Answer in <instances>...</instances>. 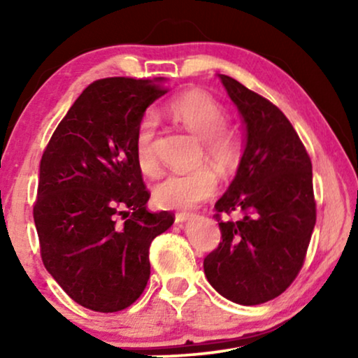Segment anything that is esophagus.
<instances>
[{"label":"esophagus","mask_w":358,"mask_h":358,"mask_svg":"<svg viewBox=\"0 0 358 358\" xmlns=\"http://www.w3.org/2000/svg\"><path fill=\"white\" fill-rule=\"evenodd\" d=\"M190 217H192V215L185 213V212H182V213H176V223H185Z\"/></svg>","instance_id":"obj_1"}]
</instances>
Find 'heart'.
<instances>
[{
	"label": "heart",
	"mask_w": 358,
	"mask_h": 358,
	"mask_svg": "<svg viewBox=\"0 0 358 358\" xmlns=\"http://www.w3.org/2000/svg\"><path fill=\"white\" fill-rule=\"evenodd\" d=\"M168 115L185 130L202 140L203 155L215 168L233 169L243 155L241 136L227 125V109L222 102L202 90L184 92L168 104ZM156 122L146 115L135 131V159L143 174L158 171L155 150ZM217 176L212 169L199 168L190 173L169 174L153 187V200L161 208L187 210L217 192Z\"/></svg>",
	"instance_id": "b5f03b06"
}]
</instances>
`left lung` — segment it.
Segmentation results:
<instances>
[{
	"instance_id": "1",
	"label": "left lung",
	"mask_w": 358,
	"mask_h": 358,
	"mask_svg": "<svg viewBox=\"0 0 358 358\" xmlns=\"http://www.w3.org/2000/svg\"><path fill=\"white\" fill-rule=\"evenodd\" d=\"M241 114L246 143L236 176L215 203L238 222H220L222 243L203 261L220 295L261 305L292 285L316 223L311 159L283 112L227 75H218Z\"/></svg>"
}]
</instances>
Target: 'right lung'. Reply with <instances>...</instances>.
Wrapping results in <instances>:
<instances>
[{
  "label": "right lung",
  "instance_id": "right-lung-1",
  "mask_svg": "<svg viewBox=\"0 0 358 358\" xmlns=\"http://www.w3.org/2000/svg\"><path fill=\"white\" fill-rule=\"evenodd\" d=\"M163 83L94 81L42 155L34 222L43 266L87 310L115 313L138 300L150 244L174 223L173 213L146 210L150 194L135 159L136 127L166 94Z\"/></svg>",
  "mask_w": 358,
  "mask_h": 358
}]
</instances>
